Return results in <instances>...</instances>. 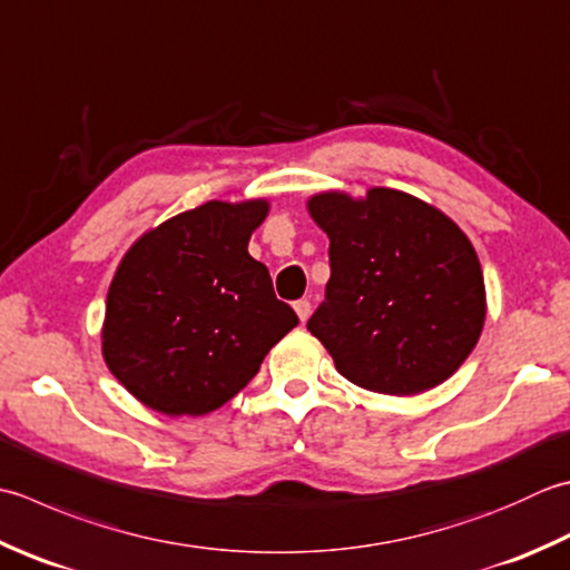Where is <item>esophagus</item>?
Listing matches in <instances>:
<instances>
[{"label":"esophagus","mask_w":570,"mask_h":570,"mask_svg":"<svg viewBox=\"0 0 570 570\" xmlns=\"http://www.w3.org/2000/svg\"><path fill=\"white\" fill-rule=\"evenodd\" d=\"M294 311H296L298 321H306V318L311 316V301H306V298L296 301V304H294Z\"/></svg>","instance_id":"obj_1"}]
</instances>
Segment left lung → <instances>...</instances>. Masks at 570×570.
<instances>
[{
	"label": "left lung",
	"mask_w": 570,
	"mask_h": 570,
	"mask_svg": "<svg viewBox=\"0 0 570 570\" xmlns=\"http://www.w3.org/2000/svg\"><path fill=\"white\" fill-rule=\"evenodd\" d=\"M331 239L326 304L308 321L353 385L420 395L470 358L487 318V288L466 234L403 189H341L306 199Z\"/></svg>",
	"instance_id": "left-lung-1"
}]
</instances>
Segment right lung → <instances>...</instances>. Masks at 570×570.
<instances>
[{
	"label": "right lung",
	"mask_w": 570,
	"mask_h": 570,
	"mask_svg": "<svg viewBox=\"0 0 570 570\" xmlns=\"http://www.w3.org/2000/svg\"><path fill=\"white\" fill-rule=\"evenodd\" d=\"M269 199H209L148 229L106 296L100 351L145 407L203 417L247 387L298 318L249 254Z\"/></svg>",
	"instance_id": "add662e5"
}]
</instances>
